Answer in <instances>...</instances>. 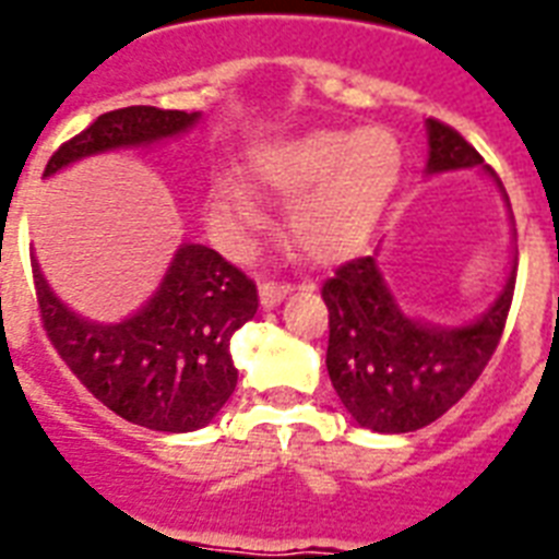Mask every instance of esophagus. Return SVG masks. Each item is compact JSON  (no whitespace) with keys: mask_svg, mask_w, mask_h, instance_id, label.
Segmentation results:
<instances>
[{"mask_svg":"<svg viewBox=\"0 0 559 559\" xmlns=\"http://www.w3.org/2000/svg\"><path fill=\"white\" fill-rule=\"evenodd\" d=\"M293 293V287L289 284H275V281H266V284H261V305L270 310V307H278L284 298Z\"/></svg>","mask_w":559,"mask_h":559,"instance_id":"1","label":"esophagus"}]
</instances>
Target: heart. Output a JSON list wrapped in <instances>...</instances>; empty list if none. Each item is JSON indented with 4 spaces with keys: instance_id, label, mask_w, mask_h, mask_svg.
<instances>
[{
    "instance_id": "obj_1",
    "label": "heart",
    "mask_w": 559,
    "mask_h": 559,
    "mask_svg": "<svg viewBox=\"0 0 559 559\" xmlns=\"http://www.w3.org/2000/svg\"><path fill=\"white\" fill-rule=\"evenodd\" d=\"M403 147L389 127L313 130L263 147L254 177L272 193L296 200L287 226L293 243L313 261L348 258L371 237L382 209L400 182ZM211 211L228 237H240L258 219L252 193L237 179H217Z\"/></svg>"
}]
</instances>
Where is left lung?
Returning a JSON list of instances; mask_svg holds the SVG:
<instances>
[{
    "label": "left lung",
    "mask_w": 559,
    "mask_h": 559,
    "mask_svg": "<svg viewBox=\"0 0 559 559\" xmlns=\"http://www.w3.org/2000/svg\"><path fill=\"white\" fill-rule=\"evenodd\" d=\"M426 135V177L481 168L508 202L499 177L452 127L429 118ZM513 284L516 254L485 313L464 324H432L397 305L377 266V252L340 266L322 287L331 313L324 362L348 415L382 435L415 432L438 420L473 389L493 357L511 310Z\"/></svg>",
    "instance_id": "8db88e82"
}]
</instances>
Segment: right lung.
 <instances>
[{
	"label": "right lung",
	"mask_w": 559,
	"mask_h": 559,
	"mask_svg": "<svg viewBox=\"0 0 559 559\" xmlns=\"http://www.w3.org/2000/svg\"><path fill=\"white\" fill-rule=\"evenodd\" d=\"M200 112L124 107L104 112L48 159L46 177L98 153L151 147L188 133ZM48 340L107 408L153 432L209 426L237 385L231 336L258 313V287L202 243H182L147 305L121 322L83 319L34 261Z\"/></svg>",
	"instance_id": "right-lung-1"
}]
</instances>
